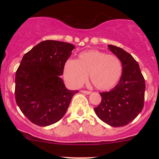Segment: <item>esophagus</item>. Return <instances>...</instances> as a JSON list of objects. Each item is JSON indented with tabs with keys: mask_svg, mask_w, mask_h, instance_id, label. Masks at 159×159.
<instances>
[{
	"mask_svg": "<svg viewBox=\"0 0 159 159\" xmlns=\"http://www.w3.org/2000/svg\"><path fill=\"white\" fill-rule=\"evenodd\" d=\"M81 92L82 93H84V94H87V95H89L91 93L90 91L89 90H81Z\"/></svg>",
	"mask_w": 159,
	"mask_h": 159,
	"instance_id": "esophagus-1",
	"label": "esophagus"
}]
</instances>
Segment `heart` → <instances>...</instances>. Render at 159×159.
Masks as SVG:
<instances>
[{
  "label": "heart",
  "instance_id": "1",
  "mask_svg": "<svg viewBox=\"0 0 159 159\" xmlns=\"http://www.w3.org/2000/svg\"><path fill=\"white\" fill-rule=\"evenodd\" d=\"M123 73L120 60L113 54L98 50L80 53L76 61L68 60L63 69L66 81L74 87H80L87 81V75L93 85L100 90L113 88Z\"/></svg>",
  "mask_w": 159,
  "mask_h": 159
}]
</instances>
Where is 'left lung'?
Instances as JSON below:
<instances>
[{
	"instance_id": "8db88e82",
	"label": "left lung",
	"mask_w": 159,
	"mask_h": 159,
	"mask_svg": "<svg viewBox=\"0 0 159 159\" xmlns=\"http://www.w3.org/2000/svg\"><path fill=\"white\" fill-rule=\"evenodd\" d=\"M108 48L120 60L123 73L119 83L108 92L100 93L101 103L94 110L104 123L113 127L126 125L141 112L145 94V80L138 62L120 47Z\"/></svg>"
}]
</instances>
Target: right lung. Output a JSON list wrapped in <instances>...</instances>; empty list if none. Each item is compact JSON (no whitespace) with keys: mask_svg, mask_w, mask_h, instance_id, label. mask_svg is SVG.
<instances>
[{"mask_svg":"<svg viewBox=\"0 0 159 159\" xmlns=\"http://www.w3.org/2000/svg\"><path fill=\"white\" fill-rule=\"evenodd\" d=\"M75 46L45 40L23 57L16 73V101L33 123L47 126L62 119L78 90L66 88L61 75Z\"/></svg>","mask_w":159,"mask_h":159,"instance_id":"1","label":"right lung"}]
</instances>
